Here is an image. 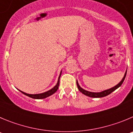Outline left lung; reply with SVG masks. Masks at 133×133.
<instances>
[{
	"label": "left lung",
	"mask_w": 133,
	"mask_h": 133,
	"mask_svg": "<svg viewBox=\"0 0 133 133\" xmlns=\"http://www.w3.org/2000/svg\"><path fill=\"white\" fill-rule=\"evenodd\" d=\"M126 75H127V72H125V74H124V77H123V79H122V81H121V82H120V83L117 84V85H116L115 87H114L111 88V89H108V90H104V91H102V92H89V91H87V90H84V89H82V88L80 87L77 81V87H78V90H79L80 91L82 92V93H83L84 95H87V96H88V97H92V98H101V97H106V96L109 95V94H110L111 92H113L114 90H115L117 89H118L119 87H121V84H123L124 78H125Z\"/></svg>",
	"instance_id": "obj_1"
}]
</instances>
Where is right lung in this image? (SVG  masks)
Wrapping results in <instances>:
<instances>
[{
	"label": "right lung",
	"mask_w": 133,
	"mask_h": 133,
	"mask_svg": "<svg viewBox=\"0 0 133 133\" xmlns=\"http://www.w3.org/2000/svg\"><path fill=\"white\" fill-rule=\"evenodd\" d=\"M61 73L60 74V76L58 77V82H57V84L55 86V87L52 88V89H50V90H48L46 92H43V93H41V94H36V95H30V94H26L25 92H23V91H21L22 93H23L24 95H26L28 97H30V98H35V99H42V98H46V97H49L50 95H52V94L55 93L56 92V90H58V86H59V80H60V77H61Z\"/></svg>",
	"instance_id": "obj_1"
}]
</instances>
